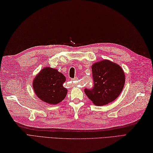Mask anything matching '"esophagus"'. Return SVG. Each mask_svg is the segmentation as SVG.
<instances>
[{
	"label": "esophagus",
	"mask_w": 153,
	"mask_h": 153,
	"mask_svg": "<svg viewBox=\"0 0 153 153\" xmlns=\"http://www.w3.org/2000/svg\"><path fill=\"white\" fill-rule=\"evenodd\" d=\"M77 79H78V78H77V77H74V79H71V81H73V82H74V81H76V80H77Z\"/></svg>",
	"instance_id": "obj_1"
}]
</instances>
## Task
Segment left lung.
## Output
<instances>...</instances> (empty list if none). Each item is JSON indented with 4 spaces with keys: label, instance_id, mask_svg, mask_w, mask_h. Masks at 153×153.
<instances>
[{
    "label": "left lung",
    "instance_id": "obj_1",
    "mask_svg": "<svg viewBox=\"0 0 153 153\" xmlns=\"http://www.w3.org/2000/svg\"><path fill=\"white\" fill-rule=\"evenodd\" d=\"M94 85L84 91L94 105H105L118 97L125 84V74L118 64L108 60L93 64L91 67Z\"/></svg>",
    "mask_w": 153,
    "mask_h": 153
}]
</instances>
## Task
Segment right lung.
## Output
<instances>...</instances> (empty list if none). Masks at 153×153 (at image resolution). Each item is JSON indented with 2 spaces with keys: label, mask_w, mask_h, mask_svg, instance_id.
Returning a JSON list of instances; mask_svg holds the SVG:
<instances>
[{
  "label": "right lung",
  "mask_w": 153,
  "mask_h": 153,
  "mask_svg": "<svg viewBox=\"0 0 153 153\" xmlns=\"http://www.w3.org/2000/svg\"><path fill=\"white\" fill-rule=\"evenodd\" d=\"M66 77L57 70L50 67L42 69L34 79L33 89L43 102L56 105L64 99L67 89L63 87Z\"/></svg>",
  "instance_id": "obj_1"
}]
</instances>
